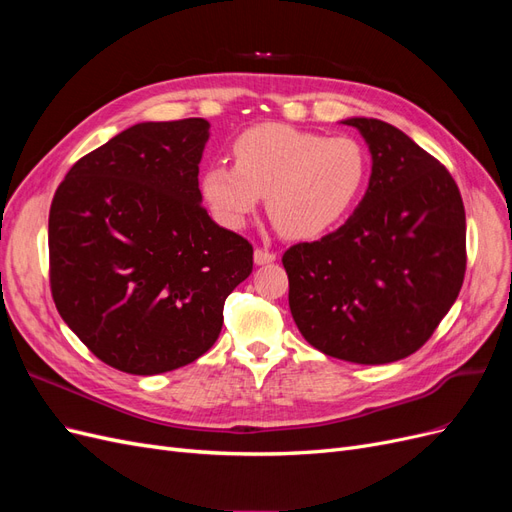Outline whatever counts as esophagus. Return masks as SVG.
<instances>
[{
  "instance_id": "34e87169",
  "label": "esophagus",
  "mask_w": 512,
  "mask_h": 512,
  "mask_svg": "<svg viewBox=\"0 0 512 512\" xmlns=\"http://www.w3.org/2000/svg\"><path fill=\"white\" fill-rule=\"evenodd\" d=\"M275 258H277V254L271 250H265V247H256L254 250L256 265H271V262H275Z\"/></svg>"
}]
</instances>
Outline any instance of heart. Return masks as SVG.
<instances>
[{
    "mask_svg": "<svg viewBox=\"0 0 512 512\" xmlns=\"http://www.w3.org/2000/svg\"><path fill=\"white\" fill-rule=\"evenodd\" d=\"M232 162L203 175V196L226 226L239 228L267 196L271 220L294 239L333 230L359 203L369 156L352 136H324L262 123L232 143Z\"/></svg>",
    "mask_w": 512,
    "mask_h": 512,
    "instance_id": "1",
    "label": "heart"
}]
</instances>
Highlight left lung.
<instances>
[{
  "mask_svg": "<svg viewBox=\"0 0 512 512\" xmlns=\"http://www.w3.org/2000/svg\"><path fill=\"white\" fill-rule=\"evenodd\" d=\"M369 145L359 207L320 241L282 256L301 335L335 359L382 365L421 348L466 275V211L451 173L408 134L352 117Z\"/></svg>",
  "mask_w": 512,
  "mask_h": 512,
  "instance_id": "8db88e82",
  "label": "left lung"
}]
</instances>
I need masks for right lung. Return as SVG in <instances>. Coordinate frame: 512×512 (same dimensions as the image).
<instances>
[{
  "mask_svg": "<svg viewBox=\"0 0 512 512\" xmlns=\"http://www.w3.org/2000/svg\"><path fill=\"white\" fill-rule=\"evenodd\" d=\"M209 121H147L83 156L49 213L59 316L98 359L134 376L188 365L218 339L254 247L200 205Z\"/></svg>",
  "mask_w": 512,
  "mask_h": 512,
  "instance_id": "right-lung-1",
  "label": "right lung"
}]
</instances>
